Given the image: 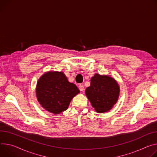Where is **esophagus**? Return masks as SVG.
I'll return each mask as SVG.
<instances>
[{
  "label": "esophagus",
  "instance_id": "esophagus-1",
  "mask_svg": "<svg viewBox=\"0 0 157 157\" xmlns=\"http://www.w3.org/2000/svg\"><path fill=\"white\" fill-rule=\"evenodd\" d=\"M79 90H80L81 91H84V86H83V85L79 84Z\"/></svg>",
  "mask_w": 157,
  "mask_h": 157
}]
</instances>
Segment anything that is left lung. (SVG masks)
Here are the masks:
<instances>
[{
  "label": "left lung",
  "mask_w": 157,
  "mask_h": 157,
  "mask_svg": "<svg viewBox=\"0 0 157 157\" xmlns=\"http://www.w3.org/2000/svg\"><path fill=\"white\" fill-rule=\"evenodd\" d=\"M85 92L96 111L104 113L110 110L117 103L120 87L113 78L95 74L91 79L90 86Z\"/></svg>",
  "instance_id": "8db88e82"
}]
</instances>
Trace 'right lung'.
Masks as SVG:
<instances>
[{
    "mask_svg": "<svg viewBox=\"0 0 157 157\" xmlns=\"http://www.w3.org/2000/svg\"><path fill=\"white\" fill-rule=\"evenodd\" d=\"M79 93L77 86L69 82L63 72H48L40 77L37 84L38 101L54 114L66 110L71 99Z\"/></svg>",
    "mask_w": 157,
    "mask_h": 157,
    "instance_id": "obj_1",
    "label": "right lung"
}]
</instances>
